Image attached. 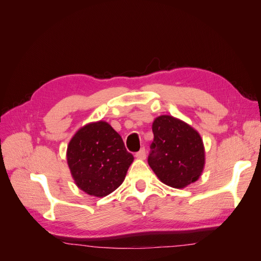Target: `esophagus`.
<instances>
[{"mask_svg":"<svg viewBox=\"0 0 261 261\" xmlns=\"http://www.w3.org/2000/svg\"><path fill=\"white\" fill-rule=\"evenodd\" d=\"M136 158H138V159H140V160H145L146 159V149L141 148L136 153Z\"/></svg>","mask_w":261,"mask_h":261,"instance_id":"esophagus-1","label":"esophagus"}]
</instances>
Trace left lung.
I'll return each mask as SVG.
<instances>
[{
    "label": "left lung",
    "instance_id": "left-lung-1",
    "mask_svg": "<svg viewBox=\"0 0 261 261\" xmlns=\"http://www.w3.org/2000/svg\"><path fill=\"white\" fill-rule=\"evenodd\" d=\"M152 132L148 163L162 183L184 188L198 179L204 167V148L198 132L171 115L158 116Z\"/></svg>",
    "mask_w": 261,
    "mask_h": 261
}]
</instances>
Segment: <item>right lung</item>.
Instances as JSON below:
<instances>
[{
  "mask_svg": "<svg viewBox=\"0 0 261 261\" xmlns=\"http://www.w3.org/2000/svg\"><path fill=\"white\" fill-rule=\"evenodd\" d=\"M66 156L75 184L94 197L114 192L134 160L122 137L105 121L89 123L78 130L69 141Z\"/></svg>",
  "mask_w": 261,
  "mask_h": 261,
  "instance_id": "add662e5",
  "label": "right lung"
}]
</instances>
